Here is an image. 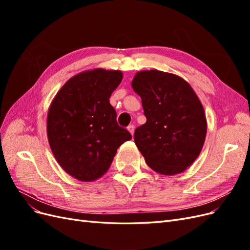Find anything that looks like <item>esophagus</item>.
Wrapping results in <instances>:
<instances>
[{
	"label": "esophagus",
	"mask_w": 250,
	"mask_h": 250,
	"mask_svg": "<svg viewBox=\"0 0 250 250\" xmlns=\"http://www.w3.org/2000/svg\"><path fill=\"white\" fill-rule=\"evenodd\" d=\"M127 129H128V131L131 133V135H133V133H134V125H129V126L127 127Z\"/></svg>",
	"instance_id": "esophagus-1"
}]
</instances>
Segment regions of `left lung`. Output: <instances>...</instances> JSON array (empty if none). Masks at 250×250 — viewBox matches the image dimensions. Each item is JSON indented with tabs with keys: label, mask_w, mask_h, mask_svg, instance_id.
Segmentation results:
<instances>
[{
	"label": "left lung",
	"mask_w": 250,
	"mask_h": 250,
	"mask_svg": "<svg viewBox=\"0 0 250 250\" xmlns=\"http://www.w3.org/2000/svg\"><path fill=\"white\" fill-rule=\"evenodd\" d=\"M131 86L147 119L134 131L146 164L163 175L186 171L206 141L208 123L199 98L185 79L157 70L138 72Z\"/></svg>",
	"instance_id": "obj_1"
}]
</instances>
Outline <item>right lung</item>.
I'll list each match as a JSON object with an SVG mask.
<instances>
[{
    "label": "right lung",
    "mask_w": 250,
    "mask_h": 250,
    "mask_svg": "<svg viewBox=\"0 0 250 250\" xmlns=\"http://www.w3.org/2000/svg\"><path fill=\"white\" fill-rule=\"evenodd\" d=\"M123 79L121 71L95 69L67 80L53 99L47 134L55 160L84 183L106 173L118 148L131 134L117 123L109 98Z\"/></svg>",
    "instance_id": "add662e5"
}]
</instances>
